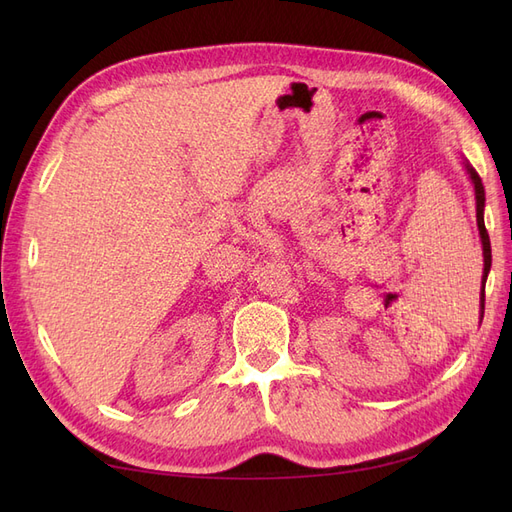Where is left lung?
<instances>
[{
  "label": "left lung",
  "instance_id": "1",
  "mask_svg": "<svg viewBox=\"0 0 512 512\" xmlns=\"http://www.w3.org/2000/svg\"><path fill=\"white\" fill-rule=\"evenodd\" d=\"M466 170L468 175L474 183V196H476V224H478V232H480V243H483V260H485V269H483V290H480V314L485 312V282H487V275L491 269V243H489V235H487V228H485V188H483V181H480L476 170L466 162Z\"/></svg>",
  "mask_w": 512,
  "mask_h": 512
}]
</instances>
